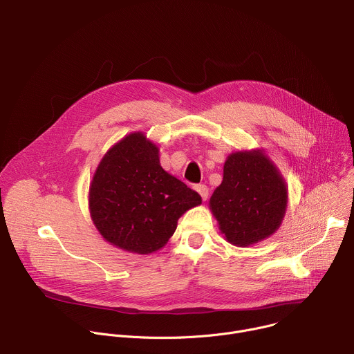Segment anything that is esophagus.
<instances>
[{
	"label": "esophagus",
	"mask_w": 354,
	"mask_h": 354,
	"mask_svg": "<svg viewBox=\"0 0 354 354\" xmlns=\"http://www.w3.org/2000/svg\"><path fill=\"white\" fill-rule=\"evenodd\" d=\"M194 190L201 196V200L206 201L207 197H209V189L206 185H196L194 186Z\"/></svg>",
	"instance_id": "1"
}]
</instances>
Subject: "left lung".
<instances>
[{
  "mask_svg": "<svg viewBox=\"0 0 354 354\" xmlns=\"http://www.w3.org/2000/svg\"><path fill=\"white\" fill-rule=\"evenodd\" d=\"M287 183L261 148L236 151L227 157L223 182L209 206L224 238L241 248L273 235L286 214Z\"/></svg>",
  "mask_w": 354,
  "mask_h": 354,
  "instance_id": "8db88e82",
  "label": "left lung"
}]
</instances>
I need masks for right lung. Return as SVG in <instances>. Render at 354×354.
I'll return each instance as SVG.
<instances>
[{
	"instance_id": "obj_1",
	"label": "right lung",
	"mask_w": 354,
	"mask_h": 354,
	"mask_svg": "<svg viewBox=\"0 0 354 354\" xmlns=\"http://www.w3.org/2000/svg\"><path fill=\"white\" fill-rule=\"evenodd\" d=\"M88 205L92 223L105 241L131 254L148 255L168 243L178 220L201 205V197L164 171L157 144L134 131L100 160Z\"/></svg>"
}]
</instances>
